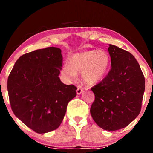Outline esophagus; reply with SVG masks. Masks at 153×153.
Returning a JSON list of instances; mask_svg holds the SVG:
<instances>
[{"label": "esophagus", "instance_id": "esophagus-1", "mask_svg": "<svg viewBox=\"0 0 153 153\" xmlns=\"http://www.w3.org/2000/svg\"><path fill=\"white\" fill-rule=\"evenodd\" d=\"M82 92H83V89H82V86H77V94H78V95H79V94H82Z\"/></svg>", "mask_w": 153, "mask_h": 153}]
</instances>
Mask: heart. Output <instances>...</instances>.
I'll return each instance as SVG.
<instances>
[{
    "label": "heart",
    "instance_id": "heart-1",
    "mask_svg": "<svg viewBox=\"0 0 153 153\" xmlns=\"http://www.w3.org/2000/svg\"><path fill=\"white\" fill-rule=\"evenodd\" d=\"M110 63V56L105 51H84L72 55L69 58V65L64 64L62 73L70 79H76L77 74H82L84 82L92 86L105 78Z\"/></svg>",
    "mask_w": 153,
    "mask_h": 153
}]
</instances>
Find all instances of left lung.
<instances>
[{
	"mask_svg": "<svg viewBox=\"0 0 153 153\" xmlns=\"http://www.w3.org/2000/svg\"><path fill=\"white\" fill-rule=\"evenodd\" d=\"M111 69L99 84L92 87L95 100L90 113L105 130L124 128L141 111L145 79L138 61L128 51L109 45Z\"/></svg>",
	"mask_w": 153,
	"mask_h": 153,
	"instance_id": "1",
	"label": "left lung"
}]
</instances>
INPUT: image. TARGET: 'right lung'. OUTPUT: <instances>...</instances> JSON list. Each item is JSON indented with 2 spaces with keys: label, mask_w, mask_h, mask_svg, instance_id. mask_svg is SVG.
<instances>
[{
  "label": "right lung",
  "mask_w": 153,
  "mask_h": 153,
  "mask_svg": "<svg viewBox=\"0 0 153 153\" xmlns=\"http://www.w3.org/2000/svg\"><path fill=\"white\" fill-rule=\"evenodd\" d=\"M63 64L61 50L38 49L15 62L7 81L9 101L15 115L36 133L57 129L77 88L59 77Z\"/></svg>",
  "instance_id": "add662e5"
}]
</instances>
